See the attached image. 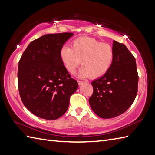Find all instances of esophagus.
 I'll return each mask as SVG.
<instances>
[{
  "label": "esophagus",
  "mask_w": 155,
  "mask_h": 155,
  "mask_svg": "<svg viewBox=\"0 0 155 155\" xmlns=\"http://www.w3.org/2000/svg\"><path fill=\"white\" fill-rule=\"evenodd\" d=\"M78 85H81L82 84H83V83H84V81H79V80H78Z\"/></svg>",
  "instance_id": "esophagus-1"
}]
</instances>
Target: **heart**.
Listing matches in <instances>:
<instances>
[{
	"label": "heart",
	"instance_id": "b5f03b06",
	"mask_svg": "<svg viewBox=\"0 0 155 155\" xmlns=\"http://www.w3.org/2000/svg\"><path fill=\"white\" fill-rule=\"evenodd\" d=\"M71 47L64 45L60 57L64 67L72 73L81 63L78 77L98 78L109 71L114 61L112 46L90 37H79L72 42Z\"/></svg>",
	"mask_w": 155,
	"mask_h": 155
}]
</instances>
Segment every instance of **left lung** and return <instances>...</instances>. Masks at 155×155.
<instances>
[{
  "mask_svg": "<svg viewBox=\"0 0 155 155\" xmlns=\"http://www.w3.org/2000/svg\"><path fill=\"white\" fill-rule=\"evenodd\" d=\"M114 57L106 74L93 81L90 106L97 116L111 118L124 113L135 99L138 75L135 58L123 43L113 41Z\"/></svg>",
  "mask_w": 155,
  "mask_h": 155,
  "instance_id": "1",
  "label": "left lung"
}]
</instances>
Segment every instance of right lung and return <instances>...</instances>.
I'll return each mask as SVG.
<instances>
[{
  "mask_svg": "<svg viewBox=\"0 0 155 155\" xmlns=\"http://www.w3.org/2000/svg\"><path fill=\"white\" fill-rule=\"evenodd\" d=\"M72 32L48 34L28 45L18 62V87L25 107L36 116L55 120L67 112L78 88L60 57Z\"/></svg>",
  "mask_w": 155,
  "mask_h": 155,
  "instance_id": "obj_1",
  "label": "right lung"
}]
</instances>
